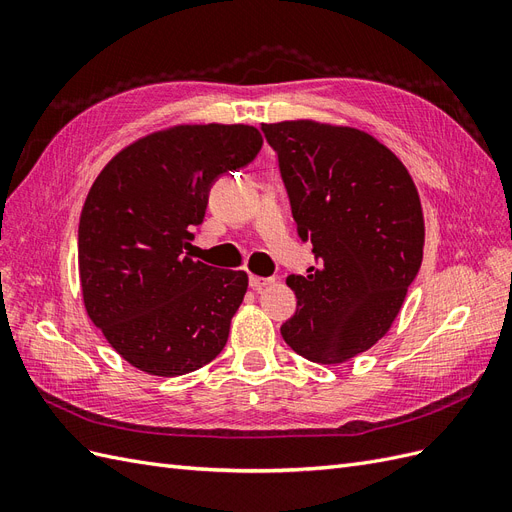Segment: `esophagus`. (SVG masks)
<instances>
[{
	"instance_id": "1",
	"label": "esophagus",
	"mask_w": 512,
	"mask_h": 512,
	"mask_svg": "<svg viewBox=\"0 0 512 512\" xmlns=\"http://www.w3.org/2000/svg\"><path fill=\"white\" fill-rule=\"evenodd\" d=\"M275 282V277H262V275H252L250 277V286L254 290H262L265 286H271Z\"/></svg>"
}]
</instances>
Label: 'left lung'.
<instances>
[{
  "mask_svg": "<svg viewBox=\"0 0 512 512\" xmlns=\"http://www.w3.org/2000/svg\"><path fill=\"white\" fill-rule=\"evenodd\" d=\"M277 151L299 237L320 267L288 275L297 312L284 342L307 361L344 363L391 329L421 269L425 222L416 185L374 136L312 119L262 123Z\"/></svg>",
  "mask_w": 512,
  "mask_h": 512,
  "instance_id": "obj_1",
  "label": "left lung"
}]
</instances>
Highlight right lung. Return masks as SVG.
Masks as SVG:
<instances>
[{"label":"right lung","mask_w":512,"mask_h":512,"mask_svg":"<svg viewBox=\"0 0 512 512\" xmlns=\"http://www.w3.org/2000/svg\"><path fill=\"white\" fill-rule=\"evenodd\" d=\"M262 136L243 123L175 126L138 138L91 185L79 222L83 303L106 342L151 376H183L222 352L247 273L183 250L213 181L250 164Z\"/></svg>","instance_id":"right-lung-1"}]
</instances>
